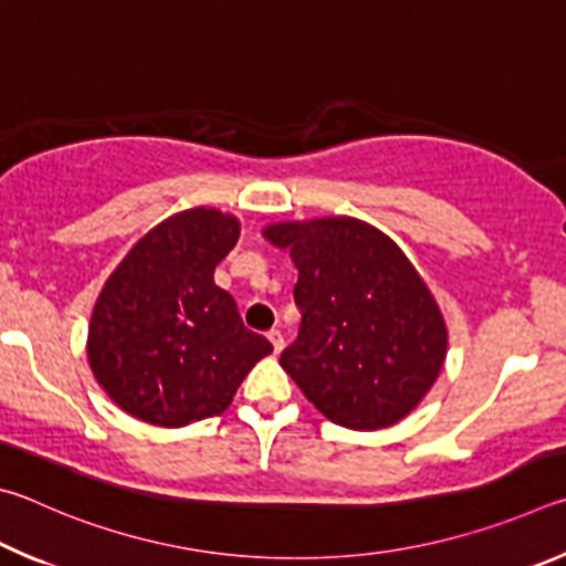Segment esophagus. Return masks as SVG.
Here are the masks:
<instances>
[{
    "label": "esophagus",
    "instance_id": "esophagus-1",
    "mask_svg": "<svg viewBox=\"0 0 566 566\" xmlns=\"http://www.w3.org/2000/svg\"><path fill=\"white\" fill-rule=\"evenodd\" d=\"M268 340H271V345H273V353H281L283 350V345H285V340H283V335H281V331H268Z\"/></svg>",
    "mask_w": 566,
    "mask_h": 566
}]
</instances>
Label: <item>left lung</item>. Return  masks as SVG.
<instances>
[{
  "instance_id": "obj_1",
  "label": "left lung",
  "mask_w": 566,
  "mask_h": 566,
  "mask_svg": "<svg viewBox=\"0 0 566 566\" xmlns=\"http://www.w3.org/2000/svg\"><path fill=\"white\" fill-rule=\"evenodd\" d=\"M263 238L298 268L303 321L281 368L340 428L408 418L442 370L448 325L402 248L353 216L277 221Z\"/></svg>"
}]
</instances>
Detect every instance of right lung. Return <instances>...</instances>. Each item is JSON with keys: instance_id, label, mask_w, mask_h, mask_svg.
Wrapping results in <instances>:
<instances>
[{"instance_id": "obj_1", "label": "right lung", "mask_w": 566, "mask_h": 566, "mask_svg": "<svg viewBox=\"0 0 566 566\" xmlns=\"http://www.w3.org/2000/svg\"><path fill=\"white\" fill-rule=\"evenodd\" d=\"M241 221L186 208L146 231L106 277L88 321L96 382L132 418L186 428L231 405L253 365L273 353L231 293L213 283Z\"/></svg>"}]
</instances>
